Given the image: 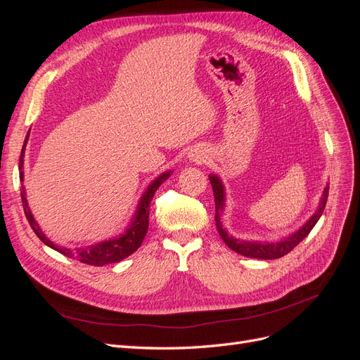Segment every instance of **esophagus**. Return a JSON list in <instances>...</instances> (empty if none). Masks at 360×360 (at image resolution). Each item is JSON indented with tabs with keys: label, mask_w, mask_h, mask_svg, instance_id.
I'll use <instances>...</instances> for the list:
<instances>
[{
	"label": "esophagus",
	"mask_w": 360,
	"mask_h": 360,
	"mask_svg": "<svg viewBox=\"0 0 360 360\" xmlns=\"http://www.w3.org/2000/svg\"><path fill=\"white\" fill-rule=\"evenodd\" d=\"M189 158H191V160H192V162H197V163H202V162H204V159H205V155L202 153V151H198V150H193V151H191V155H189Z\"/></svg>",
	"instance_id": "1"
}]
</instances>
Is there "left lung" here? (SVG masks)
Masks as SVG:
<instances>
[{
  "mask_svg": "<svg viewBox=\"0 0 360 360\" xmlns=\"http://www.w3.org/2000/svg\"><path fill=\"white\" fill-rule=\"evenodd\" d=\"M209 180L212 183L213 188V195H214V207H216V214H214V221H216V228L217 233L222 237V240L225 242V245L233 249L234 252L240 254L243 257H249V258H258V259H275V258H281L287 255L290 250H292L296 248L304 237H307L312 228L315 226V224L319 222V219L323 214V210L326 207V201H328V195H329V186H326L323 191V197L320 200V205L317 212H315L309 219L307 221L302 228L296 233H292L288 237L281 238L278 242H249V240H242V238H236L233 236H230L226 233V230L224 228L222 222H221V214L225 209V189L222 180L216 176V174H210Z\"/></svg>",
  "mask_w": 360,
  "mask_h": 360,
  "instance_id": "8db88e82",
  "label": "left lung"
}]
</instances>
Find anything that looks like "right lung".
<instances>
[{"label":"right lung","instance_id":"right-lung-1","mask_svg":"<svg viewBox=\"0 0 360 360\" xmlns=\"http://www.w3.org/2000/svg\"><path fill=\"white\" fill-rule=\"evenodd\" d=\"M28 136L30 132L25 136L24 141V147L22 151H20V158H19V169H20V180L24 179V156H25V146L28 143ZM172 171H165L162 172L158 179H155L148 184L147 191L143 193V197H141L138 207H136V212L132 217V222H130L127 230L120 234L118 237L110 238V240H105L101 243H96L91 246H86V248H76V249H69V248H64V246H57L53 245V242H51L49 238L43 234V231L40 230V226L37 225L34 216L30 212V207L25 198V191L22 188L20 191V198H22V205H24V212L27 219L32 228V231L36 233V236L40 238V240L45 243L46 246L56 249L57 252L66 255L69 258L73 259H78L84 264H90V266H105V264H111V263H118V261L124 259L126 257H129L130 254H134L135 250L141 246L143 243L144 237L147 234L148 230V213H150V202L155 197V192L158 191V188L160 184L165 181L169 176H171Z\"/></svg>","mask_w":360,"mask_h":360}]
</instances>
